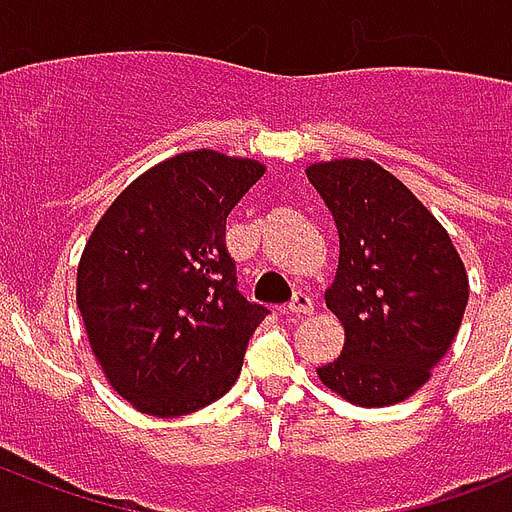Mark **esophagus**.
I'll return each mask as SVG.
<instances>
[{"instance_id": "esophagus-1", "label": "esophagus", "mask_w": 512, "mask_h": 512, "mask_svg": "<svg viewBox=\"0 0 512 512\" xmlns=\"http://www.w3.org/2000/svg\"><path fill=\"white\" fill-rule=\"evenodd\" d=\"M287 313H292V316H311L313 300L305 295V292H297V295L292 297V303L287 305Z\"/></svg>"}]
</instances>
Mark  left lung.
Here are the masks:
<instances>
[{
	"label": "left lung",
	"mask_w": 512,
	"mask_h": 512,
	"mask_svg": "<svg viewBox=\"0 0 512 512\" xmlns=\"http://www.w3.org/2000/svg\"><path fill=\"white\" fill-rule=\"evenodd\" d=\"M305 175L340 236L324 300L345 345L316 374L350 404L393 406L414 396L452 348L470 295L465 263L433 212L372 159L316 162Z\"/></svg>",
	"instance_id": "1"
}]
</instances>
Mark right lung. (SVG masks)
I'll use <instances>...</instances> for the list:
<instances>
[{"instance_id":"obj_1","label":"right lung","mask_w":512,"mask_h":512,"mask_svg":"<svg viewBox=\"0 0 512 512\" xmlns=\"http://www.w3.org/2000/svg\"><path fill=\"white\" fill-rule=\"evenodd\" d=\"M265 164L199 148L124 188L90 233L76 305L108 385L151 417H180L225 396L263 305L236 289L225 217Z\"/></svg>"}]
</instances>
